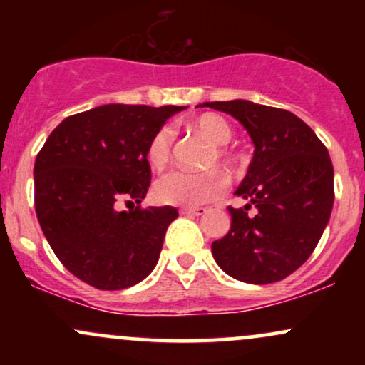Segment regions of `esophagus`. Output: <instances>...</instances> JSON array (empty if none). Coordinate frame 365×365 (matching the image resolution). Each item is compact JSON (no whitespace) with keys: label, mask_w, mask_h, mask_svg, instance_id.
I'll list each match as a JSON object with an SVG mask.
<instances>
[{"label":"esophagus","mask_w":365,"mask_h":365,"mask_svg":"<svg viewBox=\"0 0 365 365\" xmlns=\"http://www.w3.org/2000/svg\"><path fill=\"white\" fill-rule=\"evenodd\" d=\"M180 212L185 216H202V215H206L207 209L206 207H183V209H180Z\"/></svg>","instance_id":"1"}]
</instances>
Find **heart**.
<instances>
[{
    "mask_svg": "<svg viewBox=\"0 0 365 365\" xmlns=\"http://www.w3.org/2000/svg\"><path fill=\"white\" fill-rule=\"evenodd\" d=\"M192 127L206 135L215 145H225L232 139V128L228 121L217 115H200L192 121ZM171 145H173V133L170 128H159L154 133L148 149V158L154 170H163L171 159ZM225 163L232 161L226 153H221ZM226 178L220 171H206V173H194L187 170H173L161 177L156 183V197L161 202L171 206L199 207L202 204L211 202L225 192Z\"/></svg>",
    "mask_w": 365,
    "mask_h": 365,
    "instance_id": "b5f03b06",
    "label": "heart"
}]
</instances>
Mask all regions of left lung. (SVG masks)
I'll return each instance as SVG.
<instances>
[{"instance_id": "1", "label": "left lung", "mask_w": 365, "mask_h": 365, "mask_svg": "<svg viewBox=\"0 0 365 365\" xmlns=\"http://www.w3.org/2000/svg\"><path fill=\"white\" fill-rule=\"evenodd\" d=\"M240 121L254 158L228 207L230 232L212 242L217 266L244 283L266 284L290 276L307 261L328 225L334 200L333 165L324 144L299 116L245 99L199 104ZM254 205L256 215L246 212Z\"/></svg>"}]
</instances>
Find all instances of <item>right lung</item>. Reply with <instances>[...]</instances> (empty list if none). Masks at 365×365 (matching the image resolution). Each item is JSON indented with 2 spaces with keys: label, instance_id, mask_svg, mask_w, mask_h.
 <instances>
[{
  "label": "right lung",
  "instance_id": "1",
  "mask_svg": "<svg viewBox=\"0 0 365 365\" xmlns=\"http://www.w3.org/2000/svg\"><path fill=\"white\" fill-rule=\"evenodd\" d=\"M185 108H92L63 120L37 154V220L63 266L91 287L123 290L148 278L158 264L177 209L116 206L142 202L150 185V140Z\"/></svg>",
  "mask_w": 365,
  "mask_h": 365
}]
</instances>
